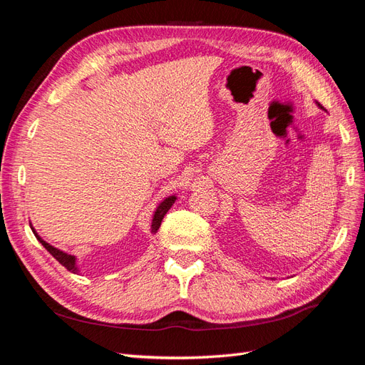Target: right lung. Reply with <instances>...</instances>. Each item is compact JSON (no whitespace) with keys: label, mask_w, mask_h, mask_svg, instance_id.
<instances>
[{"label":"right lung","mask_w":365,"mask_h":365,"mask_svg":"<svg viewBox=\"0 0 365 365\" xmlns=\"http://www.w3.org/2000/svg\"><path fill=\"white\" fill-rule=\"evenodd\" d=\"M175 202V195H170L168 199H165L160 205H159V207L158 210H155V212H154V217H153V225H151V232L153 234H155L158 232V229L160 227V223H162V220H163V217H165V214L168 212V210L170 207L173 206V203ZM32 227V226H30ZM32 231H34V234H35V237L38 238L39 240V243L43 245L47 251L53 255L58 262L64 266L67 270H70V272H73V274H78V267H76V258L73 257V255H68V254H66V252H62V251H59V249H56V247H53L51 245H48L47 242H44L43 238H41L36 232H35V229L32 227Z\"/></svg>","instance_id":"add662e5"}]
</instances>
